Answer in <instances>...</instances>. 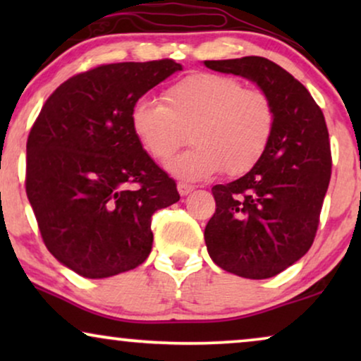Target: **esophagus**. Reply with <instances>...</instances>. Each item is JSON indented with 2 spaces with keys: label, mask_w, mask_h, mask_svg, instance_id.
<instances>
[{
  "label": "esophagus",
  "mask_w": 361,
  "mask_h": 361,
  "mask_svg": "<svg viewBox=\"0 0 361 361\" xmlns=\"http://www.w3.org/2000/svg\"><path fill=\"white\" fill-rule=\"evenodd\" d=\"M177 190H179V194L184 197V195H189L192 190H194V185H190V184H185V182H179V184H177Z\"/></svg>",
  "instance_id": "esophagus-1"
}]
</instances>
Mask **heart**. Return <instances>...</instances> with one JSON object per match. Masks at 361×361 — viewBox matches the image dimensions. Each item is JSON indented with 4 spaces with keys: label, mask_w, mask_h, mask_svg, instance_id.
<instances>
[{
    "label": "heart",
    "mask_w": 361,
    "mask_h": 361,
    "mask_svg": "<svg viewBox=\"0 0 361 361\" xmlns=\"http://www.w3.org/2000/svg\"><path fill=\"white\" fill-rule=\"evenodd\" d=\"M162 102L137 100L130 123L137 142L157 162L169 159L189 131L194 146L166 166L177 179H209L221 169L245 174L258 164L273 137V102L236 78L194 73L167 88Z\"/></svg>",
    "instance_id": "b5f03b06"
}]
</instances>
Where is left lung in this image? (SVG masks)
<instances>
[{
    "instance_id": "8db88e82",
    "label": "left lung",
    "mask_w": 361,
    "mask_h": 361,
    "mask_svg": "<svg viewBox=\"0 0 361 361\" xmlns=\"http://www.w3.org/2000/svg\"><path fill=\"white\" fill-rule=\"evenodd\" d=\"M204 66L256 83L276 115L258 164L240 179L212 187L216 210L205 226L207 251L231 274L273 278L307 253L317 231L332 169L324 113L302 83L264 57Z\"/></svg>"
}]
</instances>
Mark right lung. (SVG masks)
Masks as SVG:
<instances>
[{
	"label": "right lung",
	"instance_id": "right-lung-1",
	"mask_svg": "<svg viewBox=\"0 0 361 361\" xmlns=\"http://www.w3.org/2000/svg\"><path fill=\"white\" fill-rule=\"evenodd\" d=\"M180 63H108L63 82L27 137L26 194L47 250L88 279L135 269L152 248L151 216L180 199L133 135L135 103Z\"/></svg>",
	"mask_w": 361,
	"mask_h": 361
}]
</instances>
